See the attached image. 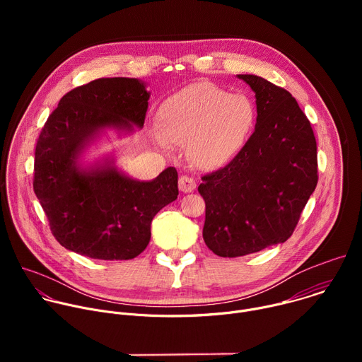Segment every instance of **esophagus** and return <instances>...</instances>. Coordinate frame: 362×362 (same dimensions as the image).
Returning <instances> with one entry per match:
<instances>
[{
	"label": "esophagus",
	"instance_id": "1",
	"mask_svg": "<svg viewBox=\"0 0 362 362\" xmlns=\"http://www.w3.org/2000/svg\"><path fill=\"white\" fill-rule=\"evenodd\" d=\"M179 189H180V192H183V193H190V192H193V190L196 189V182H194V179L190 177V176H182V177L179 179Z\"/></svg>",
	"mask_w": 362,
	"mask_h": 362
}]
</instances>
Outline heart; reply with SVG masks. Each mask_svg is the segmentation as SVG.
Here are the masks:
<instances>
[{"mask_svg":"<svg viewBox=\"0 0 362 362\" xmlns=\"http://www.w3.org/2000/svg\"><path fill=\"white\" fill-rule=\"evenodd\" d=\"M255 119V105L246 94H229L209 81L182 88L158 110L160 137L187 144L189 158L202 168L232 160L245 146Z\"/></svg>","mask_w":362,"mask_h":362,"instance_id":"1","label":"heart"}]
</instances>
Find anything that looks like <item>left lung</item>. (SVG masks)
Listing matches in <instances>:
<instances>
[{"label": "left lung", "mask_w": 362, "mask_h": 362, "mask_svg": "<svg viewBox=\"0 0 362 362\" xmlns=\"http://www.w3.org/2000/svg\"><path fill=\"white\" fill-rule=\"evenodd\" d=\"M255 93V132L223 169L204 175L203 239L223 257L284 243L318 183L317 140L289 91L238 74Z\"/></svg>", "instance_id": "left-lung-1"}]
</instances>
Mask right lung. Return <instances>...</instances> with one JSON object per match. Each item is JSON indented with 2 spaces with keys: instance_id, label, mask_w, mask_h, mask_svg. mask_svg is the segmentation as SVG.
<instances>
[{
  "instance_id": "add662e5",
  "label": "right lung",
  "mask_w": 362,
  "mask_h": 362,
  "mask_svg": "<svg viewBox=\"0 0 362 362\" xmlns=\"http://www.w3.org/2000/svg\"><path fill=\"white\" fill-rule=\"evenodd\" d=\"M150 93L139 78H98L69 91L47 119L34 160V192L54 238L93 259L127 261L150 242L156 214L177 199V172L136 180L106 156L83 166L88 146L106 130L141 129Z\"/></svg>"
}]
</instances>
